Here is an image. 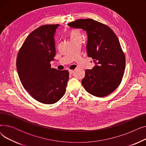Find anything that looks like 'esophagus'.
Wrapping results in <instances>:
<instances>
[{
	"label": "esophagus",
	"mask_w": 146,
	"mask_h": 146,
	"mask_svg": "<svg viewBox=\"0 0 146 146\" xmlns=\"http://www.w3.org/2000/svg\"><path fill=\"white\" fill-rule=\"evenodd\" d=\"M73 72H74L73 70H69V73H70V74H73Z\"/></svg>",
	"instance_id": "esophagus-1"
}]
</instances>
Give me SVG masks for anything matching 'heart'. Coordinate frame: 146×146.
Wrapping results in <instances>:
<instances>
[{
	"instance_id": "obj_1",
	"label": "heart",
	"mask_w": 146,
	"mask_h": 146,
	"mask_svg": "<svg viewBox=\"0 0 146 146\" xmlns=\"http://www.w3.org/2000/svg\"><path fill=\"white\" fill-rule=\"evenodd\" d=\"M69 35H70L71 40L76 39V38H79V37H82L81 34H80L79 31H78V29H72L70 31V33H69Z\"/></svg>"
}]
</instances>
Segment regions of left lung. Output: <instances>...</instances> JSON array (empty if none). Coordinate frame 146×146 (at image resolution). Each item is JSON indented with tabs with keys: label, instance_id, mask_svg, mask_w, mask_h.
<instances>
[{
	"label": "left lung",
	"instance_id": "1",
	"mask_svg": "<svg viewBox=\"0 0 146 146\" xmlns=\"http://www.w3.org/2000/svg\"><path fill=\"white\" fill-rule=\"evenodd\" d=\"M68 25L86 31L88 55L96 64L85 70L83 86L95 96L109 95L120 85L125 71V56L117 36L108 26L92 19H79Z\"/></svg>",
	"mask_w": 146,
	"mask_h": 146
}]
</instances>
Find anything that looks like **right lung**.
Returning a JSON list of instances; mask_svg holds the SVG:
<instances>
[{
    "instance_id": "right-lung-1",
    "label": "right lung",
    "mask_w": 146,
    "mask_h": 146,
    "mask_svg": "<svg viewBox=\"0 0 146 146\" xmlns=\"http://www.w3.org/2000/svg\"><path fill=\"white\" fill-rule=\"evenodd\" d=\"M59 24L44 25L34 30L20 48L17 68L23 87L44 104L58 102L65 94L69 72L51 67L56 56L54 36Z\"/></svg>"
}]
</instances>
